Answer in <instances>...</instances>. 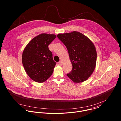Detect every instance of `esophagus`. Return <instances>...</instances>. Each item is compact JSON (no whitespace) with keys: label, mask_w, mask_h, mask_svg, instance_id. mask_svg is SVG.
Here are the masks:
<instances>
[{"label":"esophagus","mask_w":121,"mask_h":121,"mask_svg":"<svg viewBox=\"0 0 121 121\" xmlns=\"http://www.w3.org/2000/svg\"><path fill=\"white\" fill-rule=\"evenodd\" d=\"M59 64L60 65H62V61L61 60H60V61L59 62Z\"/></svg>","instance_id":"1"}]
</instances>
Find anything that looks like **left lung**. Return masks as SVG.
<instances>
[{
    "label": "left lung",
    "mask_w": 121,
    "mask_h": 121,
    "mask_svg": "<svg viewBox=\"0 0 121 121\" xmlns=\"http://www.w3.org/2000/svg\"><path fill=\"white\" fill-rule=\"evenodd\" d=\"M57 37L66 46L72 64L68 76L75 83L84 82L95 67L97 54L94 45L86 36L76 31L60 34Z\"/></svg>",
    "instance_id": "8db88e82"
}]
</instances>
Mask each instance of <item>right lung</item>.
<instances>
[{
	"label": "right lung",
	"mask_w": 121,
	"mask_h": 121,
	"mask_svg": "<svg viewBox=\"0 0 121 121\" xmlns=\"http://www.w3.org/2000/svg\"><path fill=\"white\" fill-rule=\"evenodd\" d=\"M54 35L42 34L32 39L25 48L22 57L25 71L31 79L43 82L52 74L56 62L48 45L55 39Z\"/></svg>",
	"instance_id": "right-lung-1"
}]
</instances>
